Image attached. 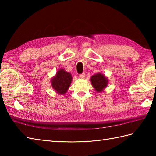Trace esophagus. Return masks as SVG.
<instances>
[{
    "mask_svg": "<svg viewBox=\"0 0 156 156\" xmlns=\"http://www.w3.org/2000/svg\"><path fill=\"white\" fill-rule=\"evenodd\" d=\"M79 76H80V78H85V76H86L85 73H84V72H83V73H82V74H81L79 75Z\"/></svg>",
    "mask_w": 156,
    "mask_h": 156,
    "instance_id": "34e87169",
    "label": "esophagus"
}]
</instances>
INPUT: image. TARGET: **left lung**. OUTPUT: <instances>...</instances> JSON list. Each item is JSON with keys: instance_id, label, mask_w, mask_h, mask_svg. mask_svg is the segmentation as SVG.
<instances>
[{"instance_id": "left-lung-1", "label": "left lung", "mask_w": 156, "mask_h": 156, "mask_svg": "<svg viewBox=\"0 0 156 156\" xmlns=\"http://www.w3.org/2000/svg\"><path fill=\"white\" fill-rule=\"evenodd\" d=\"M90 82L94 90L98 92H102L108 85L107 78L101 73H98L92 76Z\"/></svg>"}]
</instances>
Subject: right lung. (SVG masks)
Listing matches in <instances>:
<instances>
[{
	"mask_svg": "<svg viewBox=\"0 0 156 156\" xmlns=\"http://www.w3.org/2000/svg\"><path fill=\"white\" fill-rule=\"evenodd\" d=\"M72 80L70 73L66 72L64 69H60L56 73L54 77L51 78V87L58 94L63 95L68 91Z\"/></svg>",
	"mask_w": 156,
	"mask_h": 156,
	"instance_id": "1",
	"label": "right lung"
}]
</instances>
